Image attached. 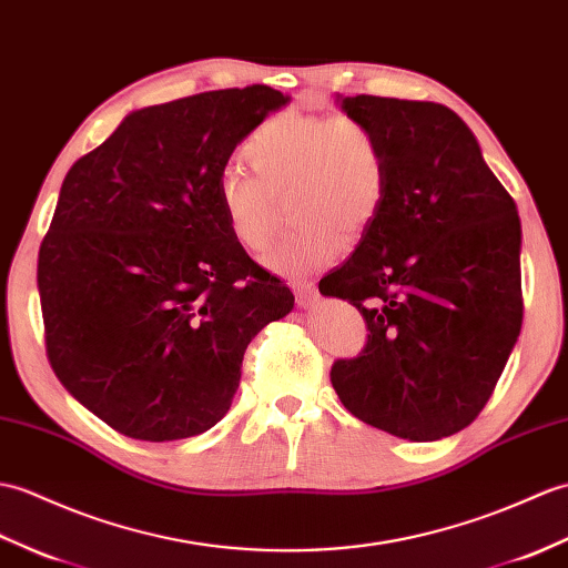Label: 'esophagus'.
<instances>
[{
  "instance_id": "esophagus-1",
  "label": "esophagus",
  "mask_w": 568,
  "mask_h": 568,
  "mask_svg": "<svg viewBox=\"0 0 568 568\" xmlns=\"http://www.w3.org/2000/svg\"><path fill=\"white\" fill-rule=\"evenodd\" d=\"M295 295H297V305L310 310V307L316 305V300H320V290H316L314 283L305 281V283L295 285Z\"/></svg>"
}]
</instances>
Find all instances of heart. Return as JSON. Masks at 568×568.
<instances>
[{
	"instance_id": "obj_1",
	"label": "heart",
	"mask_w": 568,
	"mask_h": 568,
	"mask_svg": "<svg viewBox=\"0 0 568 568\" xmlns=\"http://www.w3.org/2000/svg\"><path fill=\"white\" fill-rule=\"evenodd\" d=\"M244 154L254 171L230 164L217 176L222 217L234 242L261 254L278 227V197L287 195L297 224L266 258L287 278L334 261L341 232L363 234L385 201V156L358 118L285 111L246 138Z\"/></svg>"
}]
</instances>
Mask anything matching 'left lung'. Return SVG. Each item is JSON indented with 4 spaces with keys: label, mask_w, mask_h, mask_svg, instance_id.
Listing matches in <instances>:
<instances>
[{
    "label": "left lung",
    "mask_w": 568,
    "mask_h": 568,
    "mask_svg": "<svg viewBox=\"0 0 568 568\" xmlns=\"http://www.w3.org/2000/svg\"><path fill=\"white\" fill-rule=\"evenodd\" d=\"M336 103L377 138L387 189L355 252L320 283L371 328L358 358L334 363V389L365 424L440 440L479 416L520 336L518 207L447 105Z\"/></svg>",
    "instance_id": "1"
}]
</instances>
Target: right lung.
I'll return each mask as SVG.
<instances>
[{
  "instance_id": "add662e5",
  "label": "right lung",
  "mask_w": 568,
  "mask_h": 568,
  "mask_svg": "<svg viewBox=\"0 0 568 568\" xmlns=\"http://www.w3.org/2000/svg\"><path fill=\"white\" fill-rule=\"evenodd\" d=\"M285 103L254 84L148 105L62 181L38 254L48 358L64 389L128 438L213 428L246 346L295 307L217 203L236 144Z\"/></svg>"
}]
</instances>
